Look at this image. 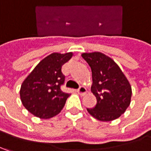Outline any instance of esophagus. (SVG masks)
<instances>
[{"mask_svg": "<svg viewBox=\"0 0 151 151\" xmlns=\"http://www.w3.org/2000/svg\"><path fill=\"white\" fill-rule=\"evenodd\" d=\"M77 91H78V93L79 94V95L83 96V95H84L85 92H86V89H85V87H84V86H80V87L78 89Z\"/></svg>", "mask_w": 151, "mask_h": 151, "instance_id": "1", "label": "esophagus"}]
</instances>
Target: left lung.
Instances as JSON below:
<instances>
[{"mask_svg": "<svg viewBox=\"0 0 151 151\" xmlns=\"http://www.w3.org/2000/svg\"><path fill=\"white\" fill-rule=\"evenodd\" d=\"M82 57L91 68V91L96 97V106L87 111L101 121L119 118L131 102L132 87L127 78L119 66L102 53H84Z\"/></svg>", "mask_w": 151, "mask_h": 151, "instance_id": "1", "label": "left lung"}]
</instances>
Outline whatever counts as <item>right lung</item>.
<instances>
[{
    "instance_id": "add662e5",
    "label": "right lung",
    "mask_w": 151,
    "mask_h": 151,
    "mask_svg": "<svg viewBox=\"0 0 151 151\" xmlns=\"http://www.w3.org/2000/svg\"><path fill=\"white\" fill-rule=\"evenodd\" d=\"M73 56V53H53L42 60L24 79L20 89L24 107L33 115L49 119L63 109L70 94L63 92L65 83L62 66Z\"/></svg>"
}]
</instances>
